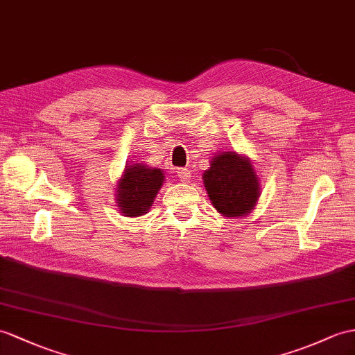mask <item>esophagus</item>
<instances>
[{
	"label": "esophagus",
	"instance_id": "34e87169",
	"mask_svg": "<svg viewBox=\"0 0 355 355\" xmlns=\"http://www.w3.org/2000/svg\"><path fill=\"white\" fill-rule=\"evenodd\" d=\"M176 175H178V178L180 179V182H188L189 178H191V175H189V170H188V168H178V170H176Z\"/></svg>",
	"mask_w": 355,
	"mask_h": 355
}]
</instances>
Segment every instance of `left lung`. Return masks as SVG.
Returning <instances> with one entry per match:
<instances>
[{"label":"left lung","instance_id":"obj_1","mask_svg":"<svg viewBox=\"0 0 355 355\" xmlns=\"http://www.w3.org/2000/svg\"><path fill=\"white\" fill-rule=\"evenodd\" d=\"M207 196L215 209L226 217H243L253 209L259 197V184L253 166L235 152L214 157L203 173Z\"/></svg>","mask_w":355,"mask_h":355}]
</instances>
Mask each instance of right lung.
Masks as SVG:
<instances>
[{"mask_svg":"<svg viewBox=\"0 0 355 355\" xmlns=\"http://www.w3.org/2000/svg\"><path fill=\"white\" fill-rule=\"evenodd\" d=\"M162 171L159 168H149L141 164L128 166L123 178L117 188V203L120 211L128 217H140L149 211L162 187Z\"/></svg>","mask_w":355,"mask_h":355,"instance_id":"right-lung-1","label":"right lung"}]
</instances>
